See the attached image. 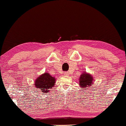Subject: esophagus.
<instances>
[{
	"label": "esophagus",
	"mask_w": 126,
	"mask_h": 126,
	"mask_svg": "<svg viewBox=\"0 0 126 126\" xmlns=\"http://www.w3.org/2000/svg\"><path fill=\"white\" fill-rule=\"evenodd\" d=\"M63 74H64L65 76H68L69 75V73H68V72H65L63 73Z\"/></svg>",
	"instance_id": "esophagus-1"
}]
</instances>
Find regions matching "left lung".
Wrapping results in <instances>:
<instances>
[{
    "label": "left lung",
    "instance_id": "1",
    "mask_svg": "<svg viewBox=\"0 0 126 126\" xmlns=\"http://www.w3.org/2000/svg\"><path fill=\"white\" fill-rule=\"evenodd\" d=\"M79 85L81 89H87V88H91L90 86L94 82V78L91 75L86 72L81 73L79 78Z\"/></svg>",
    "mask_w": 126,
    "mask_h": 126
}]
</instances>
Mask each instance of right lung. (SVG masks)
<instances>
[{
  "mask_svg": "<svg viewBox=\"0 0 126 126\" xmlns=\"http://www.w3.org/2000/svg\"><path fill=\"white\" fill-rule=\"evenodd\" d=\"M55 81V77H53L48 72H45L36 79L34 86L44 94L48 93L49 90L54 86Z\"/></svg>",
  "mask_w": 126,
  "mask_h": 126,
  "instance_id": "right-lung-1",
  "label": "right lung"
}]
</instances>
